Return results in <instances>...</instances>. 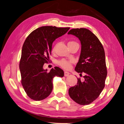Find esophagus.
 I'll list each match as a JSON object with an SVG mask.
<instances>
[{"label":"esophagus","mask_w":124,"mask_h":124,"mask_svg":"<svg viewBox=\"0 0 124 124\" xmlns=\"http://www.w3.org/2000/svg\"><path fill=\"white\" fill-rule=\"evenodd\" d=\"M69 74H70V73L68 72H67V71H65V72H64V75H65V77H68Z\"/></svg>","instance_id":"34e87169"}]
</instances>
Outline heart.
<instances>
[{
  "mask_svg": "<svg viewBox=\"0 0 124 124\" xmlns=\"http://www.w3.org/2000/svg\"><path fill=\"white\" fill-rule=\"evenodd\" d=\"M77 43L75 41H70V42H68V46H71V45H72L74 44ZM58 46V44L56 43V44L54 45V46L53 47V49H52V51L53 52H55L56 47ZM75 60L74 59H71L70 60H67L65 59H62L61 60H60L58 62V64L59 66H61L62 68L65 69H69L71 67V65L72 63L74 62Z\"/></svg>",
  "mask_w": 124,
  "mask_h": 124,
  "instance_id": "b5f03b06",
  "label": "heart"
}]
</instances>
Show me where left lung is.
Returning <instances> with one entry per match:
<instances>
[{"label":"left lung","mask_w":124,"mask_h":124,"mask_svg":"<svg viewBox=\"0 0 124 124\" xmlns=\"http://www.w3.org/2000/svg\"><path fill=\"white\" fill-rule=\"evenodd\" d=\"M68 34L80 41L81 54L75 70L85 74L83 82L78 78L77 84L69 88V95L78 104H89L98 98L105 86L107 69L104 48L98 38L86 28L72 29Z\"/></svg>","instance_id":"8db88e82"}]
</instances>
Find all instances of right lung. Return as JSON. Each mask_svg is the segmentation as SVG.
<instances>
[{
  "label": "right lung",
  "mask_w": 124,
  "mask_h": 124,
  "mask_svg": "<svg viewBox=\"0 0 124 124\" xmlns=\"http://www.w3.org/2000/svg\"><path fill=\"white\" fill-rule=\"evenodd\" d=\"M69 29L42 26L31 32L26 39L19 67L22 85L31 99L40 101L46 98L53 89V78L64 76L63 71L58 67L47 72L43 66L49 61L54 40L65 35Z\"/></svg>",
  "instance_id": "obj_1"
}]
</instances>
